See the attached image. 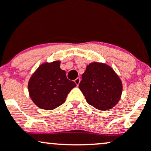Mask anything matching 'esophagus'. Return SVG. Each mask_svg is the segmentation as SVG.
<instances>
[{"mask_svg": "<svg viewBox=\"0 0 151 151\" xmlns=\"http://www.w3.org/2000/svg\"><path fill=\"white\" fill-rule=\"evenodd\" d=\"M80 78L79 77H78V78H77V79H75V80H74V82H75V84H77V85L78 86L79 84V83H80Z\"/></svg>", "mask_w": 151, "mask_h": 151, "instance_id": "esophagus-1", "label": "esophagus"}]
</instances>
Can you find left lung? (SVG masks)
<instances>
[{
	"label": "left lung",
	"mask_w": 151,
	"mask_h": 151,
	"mask_svg": "<svg viewBox=\"0 0 151 151\" xmlns=\"http://www.w3.org/2000/svg\"><path fill=\"white\" fill-rule=\"evenodd\" d=\"M79 88L89 104L106 111L112 109L120 100L122 82L110 66L92 62L81 75Z\"/></svg>",
	"instance_id": "8db88e82"
}]
</instances>
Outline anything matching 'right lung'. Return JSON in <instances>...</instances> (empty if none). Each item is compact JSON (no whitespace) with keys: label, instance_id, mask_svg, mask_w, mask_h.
I'll list each match as a JSON object with an SVG mask.
<instances>
[{"label":"right lung","instance_id":"right-lung-1","mask_svg":"<svg viewBox=\"0 0 151 151\" xmlns=\"http://www.w3.org/2000/svg\"><path fill=\"white\" fill-rule=\"evenodd\" d=\"M60 62L42 64L28 82V91L32 101L39 108L52 110L65 101L69 92L77 86L69 80Z\"/></svg>","mask_w":151,"mask_h":151}]
</instances>
